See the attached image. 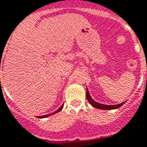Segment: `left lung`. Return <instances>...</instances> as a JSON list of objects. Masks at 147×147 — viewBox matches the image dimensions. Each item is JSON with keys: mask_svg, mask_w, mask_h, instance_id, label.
<instances>
[{"mask_svg": "<svg viewBox=\"0 0 147 147\" xmlns=\"http://www.w3.org/2000/svg\"><path fill=\"white\" fill-rule=\"evenodd\" d=\"M86 96L88 102L90 103V105L92 106H93L94 108H96V109H106V110H111V109H118L121 106H122L125 103V101L124 102L121 103V104H118V105H103V104H100V103L96 102L91 97L90 93L88 92V89L87 88V92H86Z\"/></svg>", "mask_w": 147, "mask_h": 147, "instance_id": "8db88e82", "label": "left lung"}]
</instances>
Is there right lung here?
I'll return each instance as SVG.
<instances>
[{"instance_id": "obj_1", "label": "right lung", "mask_w": 147, "mask_h": 147, "mask_svg": "<svg viewBox=\"0 0 147 147\" xmlns=\"http://www.w3.org/2000/svg\"><path fill=\"white\" fill-rule=\"evenodd\" d=\"M63 108V105H61V107L59 108V109H57L56 111H55V112H54V113H51V114H48V115H44V116H38V118H45V117H50V116L53 115V114H55V113H59V111H61Z\"/></svg>"}]
</instances>
